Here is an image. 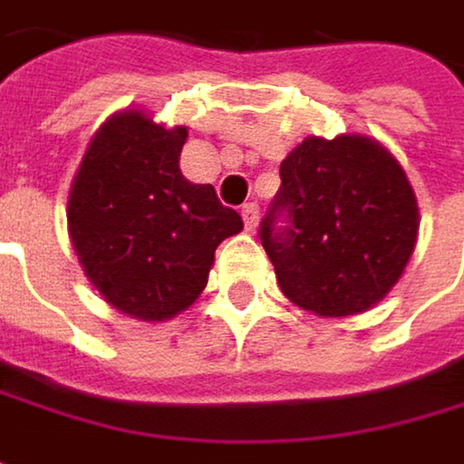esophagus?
Listing matches in <instances>:
<instances>
[{"mask_svg": "<svg viewBox=\"0 0 464 464\" xmlns=\"http://www.w3.org/2000/svg\"><path fill=\"white\" fill-rule=\"evenodd\" d=\"M241 218H244L246 231H255V228H257V218H260V207H257L255 201H246V204L241 207Z\"/></svg>", "mask_w": 464, "mask_h": 464, "instance_id": "34e87169", "label": "esophagus"}]
</instances>
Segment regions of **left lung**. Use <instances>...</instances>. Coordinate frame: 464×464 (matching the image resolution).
Masks as SVG:
<instances>
[{"instance_id": "left-lung-1", "label": "left lung", "mask_w": 464, "mask_h": 464, "mask_svg": "<svg viewBox=\"0 0 464 464\" xmlns=\"http://www.w3.org/2000/svg\"><path fill=\"white\" fill-rule=\"evenodd\" d=\"M278 175L260 241L281 292L324 318L369 311L401 278L420 228L396 156L363 135L305 138Z\"/></svg>"}]
</instances>
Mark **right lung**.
<instances>
[{"instance_id": "obj_1", "label": "right lung", "mask_w": 464, "mask_h": 464, "mask_svg": "<svg viewBox=\"0 0 464 464\" xmlns=\"http://www.w3.org/2000/svg\"><path fill=\"white\" fill-rule=\"evenodd\" d=\"M186 127L143 111L113 113L95 132L68 193V233L92 286L143 321L186 311L207 286L215 249L244 228L212 186L180 172Z\"/></svg>"}]
</instances>
